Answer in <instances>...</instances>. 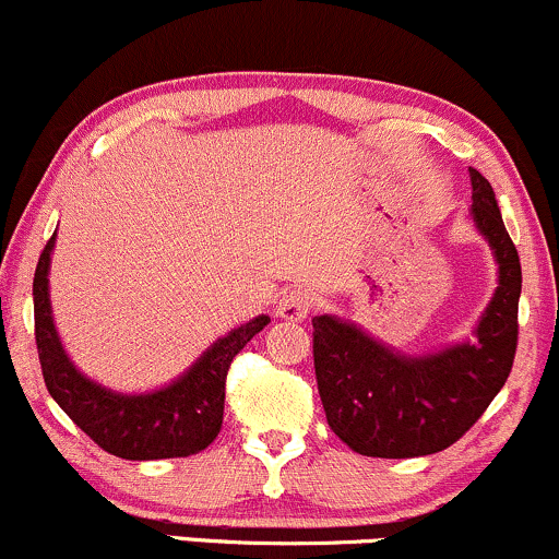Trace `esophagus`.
<instances>
[{
  "label": "esophagus",
  "mask_w": 559,
  "mask_h": 559,
  "mask_svg": "<svg viewBox=\"0 0 559 559\" xmlns=\"http://www.w3.org/2000/svg\"><path fill=\"white\" fill-rule=\"evenodd\" d=\"M311 308H313L311 293L304 290V287H293L290 293H285L280 298L277 313L287 321H304L308 313H311Z\"/></svg>",
  "instance_id": "1"
}]
</instances>
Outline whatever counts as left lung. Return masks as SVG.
<instances>
[{
	"label": "left lung",
	"mask_w": 559,
	"mask_h": 559,
	"mask_svg": "<svg viewBox=\"0 0 559 559\" xmlns=\"http://www.w3.org/2000/svg\"><path fill=\"white\" fill-rule=\"evenodd\" d=\"M474 216L489 240L500 285L476 340L429 356H403L337 317L313 319V369L326 421L350 450L369 457H418L448 450L508 382L518 347L521 259L504 229L489 180L476 169Z\"/></svg>",
	"instance_id": "left-lung-1"
}]
</instances>
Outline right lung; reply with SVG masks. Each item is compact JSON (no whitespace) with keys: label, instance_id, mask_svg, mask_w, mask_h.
Masks as SVG:
<instances>
[{"label":"right lung","instance_id":"obj_1","mask_svg":"<svg viewBox=\"0 0 559 559\" xmlns=\"http://www.w3.org/2000/svg\"><path fill=\"white\" fill-rule=\"evenodd\" d=\"M57 229L51 235L33 277V319L44 382L57 405L109 455L124 461L188 457L206 450L222 429L225 379L238 353L269 324L255 317L227 332L173 384L146 395H120L96 384L72 366L51 319L49 261Z\"/></svg>","mask_w":559,"mask_h":559}]
</instances>
